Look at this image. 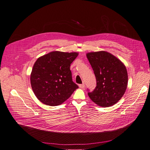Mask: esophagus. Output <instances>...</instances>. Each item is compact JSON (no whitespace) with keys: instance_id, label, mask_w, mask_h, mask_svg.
Segmentation results:
<instances>
[{"instance_id":"34e87169","label":"esophagus","mask_w":150,"mask_h":150,"mask_svg":"<svg viewBox=\"0 0 150 150\" xmlns=\"http://www.w3.org/2000/svg\"><path fill=\"white\" fill-rule=\"evenodd\" d=\"M79 87H80V88H81V89H83L85 88V85H84V83H82V84H79Z\"/></svg>"}]
</instances>
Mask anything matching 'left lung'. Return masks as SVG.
I'll return each mask as SVG.
<instances>
[{
  "mask_svg": "<svg viewBox=\"0 0 150 150\" xmlns=\"http://www.w3.org/2000/svg\"><path fill=\"white\" fill-rule=\"evenodd\" d=\"M96 79V87L88 93L94 103L102 107L116 104L126 91L128 74L123 62L106 51L86 54Z\"/></svg>",
  "mask_w": 150,
  "mask_h": 150,
  "instance_id": "left-lung-1",
  "label": "left lung"
}]
</instances>
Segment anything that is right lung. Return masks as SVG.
I'll list each match as a JSON object with an SVG mask.
<instances>
[{"mask_svg":"<svg viewBox=\"0 0 150 150\" xmlns=\"http://www.w3.org/2000/svg\"><path fill=\"white\" fill-rule=\"evenodd\" d=\"M78 52H50L38 58L30 74L34 95L47 105L57 106L68 99L79 86L72 81L70 65Z\"/></svg>","mask_w":150,"mask_h":150,"instance_id":"1","label":"right lung"}]
</instances>
